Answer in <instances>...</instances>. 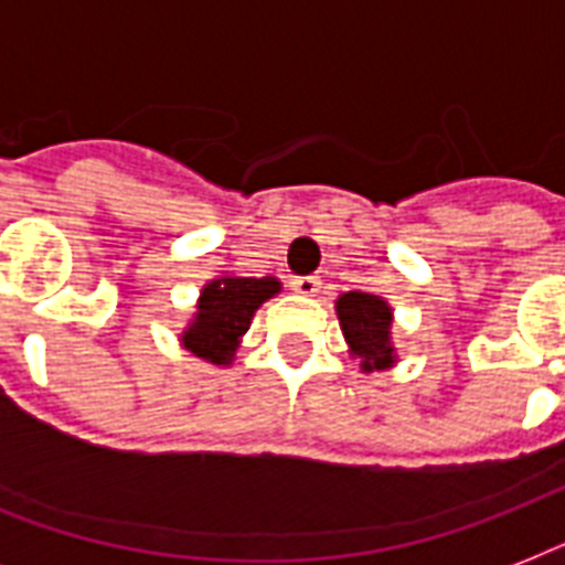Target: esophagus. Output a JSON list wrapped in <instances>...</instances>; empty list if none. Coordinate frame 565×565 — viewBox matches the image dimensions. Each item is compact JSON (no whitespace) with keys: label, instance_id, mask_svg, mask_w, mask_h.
<instances>
[{"label":"esophagus","instance_id":"obj_1","mask_svg":"<svg viewBox=\"0 0 565 565\" xmlns=\"http://www.w3.org/2000/svg\"><path fill=\"white\" fill-rule=\"evenodd\" d=\"M292 290L299 292V296H317L319 278L317 275H301V278H292Z\"/></svg>","mask_w":565,"mask_h":565}]
</instances>
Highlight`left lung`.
<instances>
[{
	"mask_svg": "<svg viewBox=\"0 0 565 565\" xmlns=\"http://www.w3.org/2000/svg\"><path fill=\"white\" fill-rule=\"evenodd\" d=\"M340 331L349 345V358L358 361L363 375L393 370L398 363V349L393 343V308L384 296L349 290L334 301Z\"/></svg>",
	"mask_w": 565,
	"mask_h": 565,
	"instance_id": "8db88e82",
	"label": "left lung"
}]
</instances>
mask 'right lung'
<instances>
[{"label": "right lung", "instance_id": "right-lung-1", "mask_svg": "<svg viewBox=\"0 0 565 565\" xmlns=\"http://www.w3.org/2000/svg\"><path fill=\"white\" fill-rule=\"evenodd\" d=\"M278 292L281 281L273 275L266 278H246L234 273L213 275L199 290L193 317L181 328L179 343L195 358L228 370L237 361L243 337L260 305L275 299Z\"/></svg>", "mask_w": 565, "mask_h": 565}]
</instances>
